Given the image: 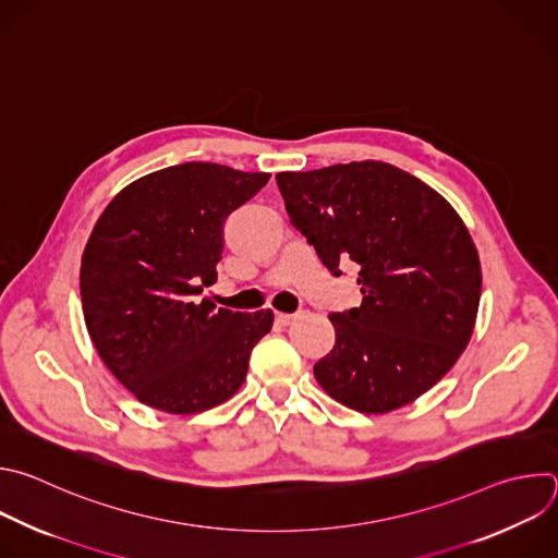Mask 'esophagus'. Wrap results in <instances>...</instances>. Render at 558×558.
I'll return each instance as SVG.
<instances>
[{
  "mask_svg": "<svg viewBox=\"0 0 558 558\" xmlns=\"http://www.w3.org/2000/svg\"><path fill=\"white\" fill-rule=\"evenodd\" d=\"M275 318H277V323H279V325H290V323L294 320V314H283V312H277V316H275Z\"/></svg>",
  "mask_w": 558,
  "mask_h": 558,
  "instance_id": "obj_1",
  "label": "esophagus"
}]
</instances>
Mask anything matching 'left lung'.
<instances>
[{"instance_id":"obj_1","label":"left lung","mask_w":558,"mask_h":558,"mask_svg":"<svg viewBox=\"0 0 558 558\" xmlns=\"http://www.w3.org/2000/svg\"><path fill=\"white\" fill-rule=\"evenodd\" d=\"M292 227L323 266H359L363 301L333 312L318 385L361 413H389L428 391L466 350L482 266L458 210L415 175L363 160L277 173Z\"/></svg>"}]
</instances>
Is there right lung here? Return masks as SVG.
Here are the masks:
<instances>
[{
	"instance_id": "add662e5",
	"label": "right lung",
	"mask_w": 558,
	"mask_h": 558,
	"mask_svg": "<svg viewBox=\"0 0 558 558\" xmlns=\"http://www.w3.org/2000/svg\"><path fill=\"white\" fill-rule=\"evenodd\" d=\"M270 173L184 162L128 184L100 213L81 257L89 339L114 378L158 411L189 415L235 396L272 310H215L227 217Z\"/></svg>"
}]
</instances>
